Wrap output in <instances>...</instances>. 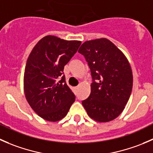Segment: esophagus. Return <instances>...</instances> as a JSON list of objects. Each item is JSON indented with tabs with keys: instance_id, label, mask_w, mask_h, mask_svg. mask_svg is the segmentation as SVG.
I'll return each instance as SVG.
<instances>
[{
	"instance_id": "1",
	"label": "esophagus",
	"mask_w": 153,
	"mask_h": 153,
	"mask_svg": "<svg viewBox=\"0 0 153 153\" xmlns=\"http://www.w3.org/2000/svg\"><path fill=\"white\" fill-rule=\"evenodd\" d=\"M78 88H79V86H76V87H75V89H78Z\"/></svg>"
}]
</instances>
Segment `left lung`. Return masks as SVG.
Listing matches in <instances>:
<instances>
[{
  "label": "left lung",
  "instance_id": "8db88e82",
  "mask_svg": "<svg viewBox=\"0 0 153 153\" xmlns=\"http://www.w3.org/2000/svg\"><path fill=\"white\" fill-rule=\"evenodd\" d=\"M78 52L85 58L92 78L90 95L82 105L95 121H112L123 112L132 92L133 78L129 61L106 38L86 41Z\"/></svg>",
  "mask_w": 153,
  "mask_h": 153
}]
</instances>
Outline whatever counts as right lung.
<instances>
[{
    "label": "right lung",
    "instance_id": "1",
    "mask_svg": "<svg viewBox=\"0 0 153 153\" xmlns=\"http://www.w3.org/2000/svg\"><path fill=\"white\" fill-rule=\"evenodd\" d=\"M81 44L79 41L47 35L29 54L24 77L25 96L32 109L46 121L62 119L75 101L63 72Z\"/></svg>",
    "mask_w": 153,
    "mask_h": 153
}]
</instances>
